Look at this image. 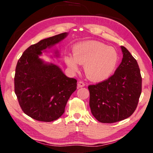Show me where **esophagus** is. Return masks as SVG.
I'll use <instances>...</instances> for the list:
<instances>
[{
	"mask_svg": "<svg viewBox=\"0 0 153 153\" xmlns=\"http://www.w3.org/2000/svg\"><path fill=\"white\" fill-rule=\"evenodd\" d=\"M85 86V84L82 81H79L77 83V88H82Z\"/></svg>",
	"mask_w": 153,
	"mask_h": 153,
	"instance_id": "1",
	"label": "esophagus"
}]
</instances>
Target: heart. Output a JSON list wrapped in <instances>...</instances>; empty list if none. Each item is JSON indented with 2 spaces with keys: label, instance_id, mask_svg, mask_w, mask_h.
<instances>
[{
  "label": "heart",
  "instance_id": "b5f03b06",
  "mask_svg": "<svg viewBox=\"0 0 153 153\" xmlns=\"http://www.w3.org/2000/svg\"><path fill=\"white\" fill-rule=\"evenodd\" d=\"M74 56H64L66 65L72 71L76 72L79 64L84 65V71L89 79L100 82L108 78L115 71L119 55L115 48L96 40L78 43L73 47Z\"/></svg>",
  "mask_w": 153,
  "mask_h": 153
}]
</instances>
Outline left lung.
I'll return each instance as SVG.
<instances>
[{
    "instance_id": "left-lung-1",
    "label": "left lung",
    "mask_w": 153,
    "mask_h": 153,
    "mask_svg": "<svg viewBox=\"0 0 153 153\" xmlns=\"http://www.w3.org/2000/svg\"><path fill=\"white\" fill-rule=\"evenodd\" d=\"M121 63L112 76L88 86L90 107L101 123L125 120L136 110L142 92V77L138 63L124 46Z\"/></svg>"
}]
</instances>
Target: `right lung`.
<instances>
[{
	"label": "right lung",
	"mask_w": 153,
	"mask_h": 153,
	"mask_svg": "<svg viewBox=\"0 0 153 153\" xmlns=\"http://www.w3.org/2000/svg\"><path fill=\"white\" fill-rule=\"evenodd\" d=\"M65 32L40 40L25 50L17 62L15 92L22 111L29 117L45 122L57 120L65 112L67 100L77 89V80L66 76L55 64L40 58L65 38ZM55 56L59 52L54 50Z\"/></svg>",
	"instance_id": "add662e5"
}]
</instances>
